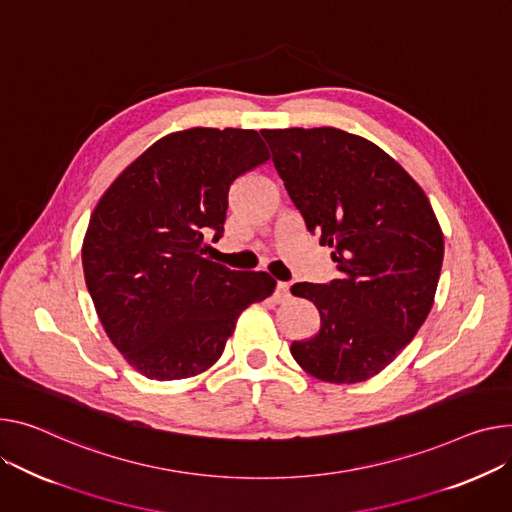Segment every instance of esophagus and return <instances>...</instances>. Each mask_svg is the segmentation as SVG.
I'll return each mask as SVG.
<instances>
[{
    "label": "esophagus",
    "instance_id": "esophagus-1",
    "mask_svg": "<svg viewBox=\"0 0 512 512\" xmlns=\"http://www.w3.org/2000/svg\"><path fill=\"white\" fill-rule=\"evenodd\" d=\"M274 298H276V302H286L290 298V284L288 282H278Z\"/></svg>",
    "mask_w": 512,
    "mask_h": 512
}]
</instances>
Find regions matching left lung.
<instances>
[{
    "label": "left lung",
    "instance_id": "1",
    "mask_svg": "<svg viewBox=\"0 0 512 512\" xmlns=\"http://www.w3.org/2000/svg\"><path fill=\"white\" fill-rule=\"evenodd\" d=\"M306 228L333 249L339 278L298 282L319 331L292 342L304 372L325 383L366 381L389 366L426 321L445 257L422 187L385 150L335 129H263Z\"/></svg>",
    "mask_w": 512,
    "mask_h": 512
}]
</instances>
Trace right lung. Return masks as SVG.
<instances>
[{"label": "right lung", "mask_w": 512, "mask_h": 512, "mask_svg": "<svg viewBox=\"0 0 512 512\" xmlns=\"http://www.w3.org/2000/svg\"><path fill=\"white\" fill-rule=\"evenodd\" d=\"M267 160L255 129L191 127L154 142L98 199L82 243L84 280L113 346L144 377L208 370L241 313L274 292L265 271L203 257V236H222L232 183Z\"/></svg>", "instance_id": "add662e5"}]
</instances>
